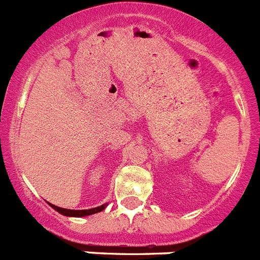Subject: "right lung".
<instances>
[{"mask_svg": "<svg viewBox=\"0 0 260 260\" xmlns=\"http://www.w3.org/2000/svg\"><path fill=\"white\" fill-rule=\"evenodd\" d=\"M49 206L52 208L59 212L61 215H65V216H74V217H84V216H89V215H93V213H98L100 211L104 210L107 207V204H103L100 207H96V208H91V210H66V208H61V207H57L54 204H50Z\"/></svg>", "mask_w": 260, "mask_h": 260, "instance_id": "right-lung-1", "label": "right lung"}]
</instances>
